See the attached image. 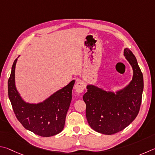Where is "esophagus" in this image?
Wrapping results in <instances>:
<instances>
[{
	"instance_id": "obj_1",
	"label": "esophagus",
	"mask_w": 155,
	"mask_h": 155,
	"mask_svg": "<svg viewBox=\"0 0 155 155\" xmlns=\"http://www.w3.org/2000/svg\"><path fill=\"white\" fill-rule=\"evenodd\" d=\"M75 90L78 93H82L84 90V84L82 81H78L75 86Z\"/></svg>"
}]
</instances>
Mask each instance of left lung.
I'll list each match as a JSON object with an SVG mask.
<instances>
[{
	"label": "left lung",
	"mask_w": 155,
	"mask_h": 155,
	"mask_svg": "<svg viewBox=\"0 0 155 155\" xmlns=\"http://www.w3.org/2000/svg\"><path fill=\"white\" fill-rule=\"evenodd\" d=\"M124 56L134 71L132 80L126 87L115 94L94 85H88V91L83 96L89 125L100 134L112 135L122 131L139 113L143 89V75L129 49H124Z\"/></svg>",
	"instance_id": "1"
}]
</instances>
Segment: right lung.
Returning <instances> with one entry per match:
<instances>
[{
  "label": "right lung",
  "instance_id": "right-lung-1",
  "mask_svg": "<svg viewBox=\"0 0 155 155\" xmlns=\"http://www.w3.org/2000/svg\"><path fill=\"white\" fill-rule=\"evenodd\" d=\"M18 58L13 62L8 80V95L16 118L27 130L42 137H50L61 133L72 99L75 80L56 91L39 104L24 101L15 84V69Z\"/></svg>",
  "mask_w": 155,
  "mask_h": 155
}]
</instances>
